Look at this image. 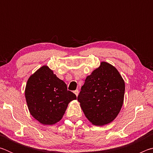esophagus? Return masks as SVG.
<instances>
[{
	"label": "esophagus",
	"mask_w": 153,
	"mask_h": 153,
	"mask_svg": "<svg viewBox=\"0 0 153 153\" xmlns=\"http://www.w3.org/2000/svg\"><path fill=\"white\" fill-rule=\"evenodd\" d=\"M74 93H75V94L76 95V97H77V96H78V94H79V91H78V90H75V91H74Z\"/></svg>",
	"instance_id": "obj_1"
}]
</instances>
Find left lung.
I'll list each match as a JSON object with an SVG mask.
<instances>
[{
	"label": "left lung",
	"mask_w": 153,
	"mask_h": 153,
	"mask_svg": "<svg viewBox=\"0 0 153 153\" xmlns=\"http://www.w3.org/2000/svg\"><path fill=\"white\" fill-rule=\"evenodd\" d=\"M125 82L117 69L101 62L85 79L77 97L85 116L93 125L104 126L113 121L122 107Z\"/></svg>",
	"instance_id": "left-lung-1"
}]
</instances>
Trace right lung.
Listing matches in <instances>:
<instances>
[{"label": "right lung", "instance_id": "1", "mask_svg": "<svg viewBox=\"0 0 153 153\" xmlns=\"http://www.w3.org/2000/svg\"><path fill=\"white\" fill-rule=\"evenodd\" d=\"M31 115L43 125H53L63 117L68 104L76 99L67 85L48 66L44 65L31 76L25 90Z\"/></svg>", "mask_w": 153, "mask_h": 153}]
</instances>
